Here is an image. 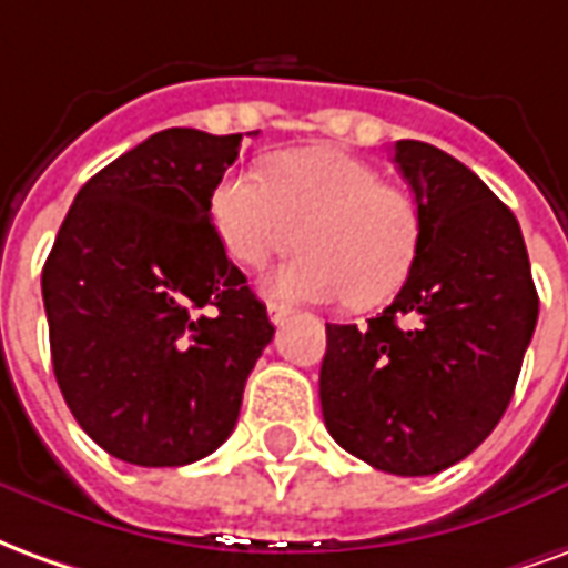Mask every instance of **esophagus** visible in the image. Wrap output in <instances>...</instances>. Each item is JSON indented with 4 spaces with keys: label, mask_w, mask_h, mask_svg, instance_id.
<instances>
[{
    "label": "esophagus",
    "mask_w": 568,
    "mask_h": 568,
    "mask_svg": "<svg viewBox=\"0 0 568 568\" xmlns=\"http://www.w3.org/2000/svg\"><path fill=\"white\" fill-rule=\"evenodd\" d=\"M267 313H271L273 325H283V322L292 316V307H285V304H276V301H273V304H267Z\"/></svg>",
    "instance_id": "34e87169"
}]
</instances>
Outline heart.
<instances>
[{"label": "heart", "instance_id": "obj_1", "mask_svg": "<svg viewBox=\"0 0 568 568\" xmlns=\"http://www.w3.org/2000/svg\"><path fill=\"white\" fill-rule=\"evenodd\" d=\"M224 252L261 267L301 243L304 255L264 280L285 301L377 307L402 292L423 248V212L405 187L337 149H295L267 161L264 179L224 175L210 197Z\"/></svg>", "mask_w": 568, "mask_h": 568}]
</instances>
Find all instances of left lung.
<instances>
[{
    "label": "left lung",
    "instance_id": "left-lung-1",
    "mask_svg": "<svg viewBox=\"0 0 568 568\" xmlns=\"http://www.w3.org/2000/svg\"><path fill=\"white\" fill-rule=\"evenodd\" d=\"M417 194L423 248L389 307L325 325V426L346 453L402 477L438 475L496 428L538 320L514 212L465 163L428 142H395Z\"/></svg>",
    "mask_w": 568,
    "mask_h": 568
}]
</instances>
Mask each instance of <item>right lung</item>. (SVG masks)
Instances as JSON below:
<instances>
[{
	"label": "right lung",
	"instance_id": "1",
	"mask_svg": "<svg viewBox=\"0 0 568 568\" xmlns=\"http://www.w3.org/2000/svg\"><path fill=\"white\" fill-rule=\"evenodd\" d=\"M240 142L191 128L149 136L84 182L44 261L57 386L124 463L175 468L222 447L273 341L210 222Z\"/></svg>",
	"mask_w": 568,
	"mask_h": 568
}]
</instances>
